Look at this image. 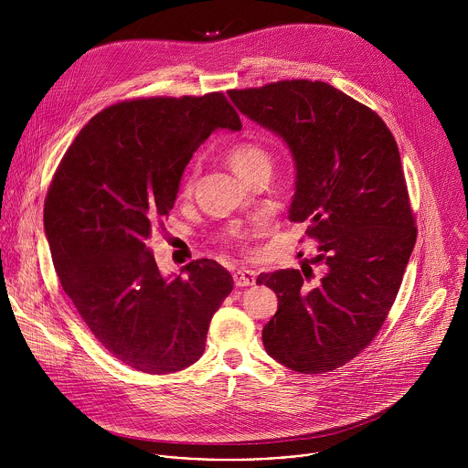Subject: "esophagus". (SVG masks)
<instances>
[{
    "label": "esophagus",
    "instance_id": "1",
    "mask_svg": "<svg viewBox=\"0 0 468 468\" xmlns=\"http://www.w3.org/2000/svg\"><path fill=\"white\" fill-rule=\"evenodd\" d=\"M233 280L237 287H251L257 282V274L248 269H239L233 272Z\"/></svg>",
    "mask_w": 468,
    "mask_h": 468
}]
</instances>
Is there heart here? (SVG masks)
Instances as JSON below:
<instances>
[{
    "label": "heart",
    "mask_w": 468,
    "mask_h": 468,
    "mask_svg": "<svg viewBox=\"0 0 468 468\" xmlns=\"http://www.w3.org/2000/svg\"><path fill=\"white\" fill-rule=\"evenodd\" d=\"M226 157H228V163L231 165V168L240 177H246L251 172L261 170V168H271V154L266 152L264 146H261L259 143H253V141H242V143L233 144L228 150ZM196 176H197V166L192 165L190 170L185 176V181H183V194L185 196H188L192 192V188L196 185ZM244 237H246V229L240 228V226H231L220 235V239L226 244H235V242L242 240Z\"/></svg>",
    "instance_id": "1"
}]
</instances>
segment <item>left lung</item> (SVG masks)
Returning <instances> with one entry per match:
<instances>
[{
  "mask_svg": "<svg viewBox=\"0 0 468 468\" xmlns=\"http://www.w3.org/2000/svg\"><path fill=\"white\" fill-rule=\"evenodd\" d=\"M237 109L280 135L296 165L291 222L318 240L309 264L261 274L278 296L262 327L266 354L322 374L361 354L396 300L417 240L398 146L367 105L324 81L287 80L228 90Z\"/></svg>",
  "mask_w": 468,
  "mask_h": 468,
  "instance_id": "left-lung-1",
  "label": "left lung"
}]
</instances>
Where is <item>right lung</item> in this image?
<instances>
[{
	"instance_id": "1",
	"label": "right lung",
	"mask_w": 468,
	"mask_h": 468,
	"mask_svg": "<svg viewBox=\"0 0 468 468\" xmlns=\"http://www.w3.org/2000/svg\"><path fill=\"white\" fill-rule=\"evenodd\" d=\"M240 127L222 92L122 101L90 118L53 174L44 229L57 276L100 345L131 368L170 374L206 350L231 274L197 259L165 278L148 240L192 154L213 131Z\"/></svg>"
}]
</instances>
